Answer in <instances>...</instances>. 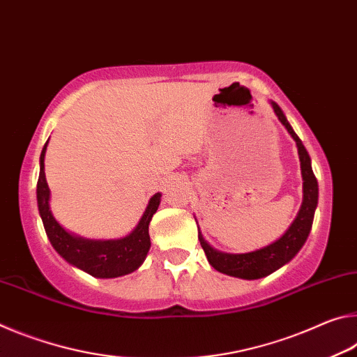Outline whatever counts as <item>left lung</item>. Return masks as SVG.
Masks as SVG:
<instances>
[{
	"label": "left lung",
	"instance_id": "left-lung-1",
	"mask_svg": "<svg viewBox=\"0 0 357 357\" xmlns=\"http://www.w3.org/2000/svg\"><path fill=\"white\" fill-rule=\"evenodd\" d=\"M273 112L277 114L278 120L282 121L283 126L288 130L291 137L296 140L297 151H299V160H301V171L303 178V201L299 213H297L293 225L289 226V229L283 234V237H280L277 242H273L261 250L251 251V253L245 255H227L221 253V251L213 250L210 245L204 241L202 234H197L199 237L201 247L206 253L210 266L217 268L218 272L226 273L231 277H238L245 280H256L271 275L272 272H275L277 268L284 266L286 262H289L294 256L299 253V250L305 243L308 234H310L313 217H314V208L318 206V182L314 177L310 156L308 151L303 147L302 140L294 132L293 128L286 120L282 109L278 107V104L272 102Z\"/></svg>",
	"mask_w": 357,
	"mask_h": 357
}]
</instances>
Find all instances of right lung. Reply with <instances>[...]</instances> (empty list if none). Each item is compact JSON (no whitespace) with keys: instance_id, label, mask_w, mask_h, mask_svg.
<instances>
[{"instance_id":"add662e5","label":"right lung","mask_w":357,"mask_h":357,"mask_svg":"<svg viewBox=\"0 0 357 357\" xmlns=\"http://www.w3.org/2000/svg\"><path fill=\"white\" fill-rule=\"evenodd\" d=\"M47 142L43 151H40V171L36 192L39 215L43 218L44 229L52 247L69 264L79 267L84 272L98 278H115L136 271L142 264L150 250L149 225L153 213L158 210V206H160V192H156L151 197L139 225L130 236L119 238V241H86V238L71 236V234L64 231L56 223V220L54 218L49 207L50 190L49 185H47L44 172V156L47 150Z\"/></svg>"}]
</instances>
